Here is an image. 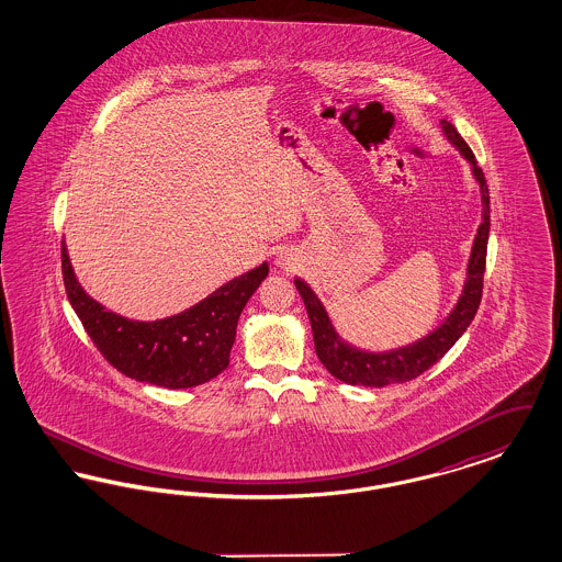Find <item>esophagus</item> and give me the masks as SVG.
<instances>
[{
    "label": "esophagus",
    "mask_w": 562,
    "mask_h": 562,
    "mask_svg": "<svg viewBox=\"0 0 562 562\" xmlns=\"http://www.w3.org/2000/svg\"><path fill=\"white\" fill-rule=\"evenodd\" d=\"M278 266H280V268H289V266H291V259L280 257V259H278Z\"/></svg>",
    "instance_id": "obj_1"
}]
</instances>
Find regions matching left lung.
Here are the masks:
<instances>
[{
    "label": "left lung",
    "instance_id": "1",
    "mask_svg": "<svg viewBox=\"0 0 562 562\" xmlns=\"http://www.w3.org/2000/svg\"><path fill=\"white\" fill-rule=\"evenodd\" d=\"M442 133L454 145V149L470 161L472 175L481 188L482 200V223L479 225L474 246L470 252L465 282L459 301L454 303L453 312L445 318V322L431 330L428 337L406 346V348L390 349V351H364L353 348L348 341L339 337L333 322L328 318L321 299L307 286L303 280H294V286L301 294L307 316L312 322L314 333V346L326 371L337 376L339 381L349 385H364V387H383L392 383H404L411 381L422 373H426L429 367H434L449 349L453 348L454 341L465 333V328L472 324L482 296V278H484V266H486V244H488V229H491V209H488V188L484 181L481 166L468 143L454 131L453 124L447 120H440Z\"/></svg>",
    "mask_w": 562,
    "mask_h": 562
}]
</instances>
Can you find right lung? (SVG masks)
<instances>
[{
  "label": "right lung",
  "mask_w": 562,
  "mask_h": 562,
  "mask_svg": "<svg viewBox=\"0 0 562 562\" xmlns=\"http://www.w3.org/2000/svg\"><path fill=\"white\" fill-rule=\"evenodd\" d=\"M60 252L69 303L97 349L120 373L168 390L202 385L227 369L241 310L269 273L261 263L177 316L140 322L94 301L81 289L65 241Z\"/></svg>",
  "instance_id": "obj_1"
}]
</instances>
